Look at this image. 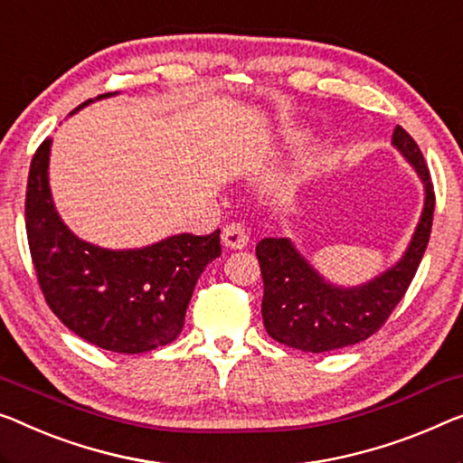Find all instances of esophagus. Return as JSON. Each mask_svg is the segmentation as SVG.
Instances as JSON below:
<instances>
[{
  "label": "esophagus",
  "mask_w": 463,
  "mask_h": 463,
  "mask_svg": "<svg viewBox=\"0 0 463 463\" xmlns=\"http://www.w3.org/2000/svg\"><path fill=\"white\" fill-rule=\"evenodd\" d=\"M222 243L231 250H243L250 243V232L241 222H231L222 231Z\"/></svg>",
  "instance_id": "34e87169"
}]
</instances>
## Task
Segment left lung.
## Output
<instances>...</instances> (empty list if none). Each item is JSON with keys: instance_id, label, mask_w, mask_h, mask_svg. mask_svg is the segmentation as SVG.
<instances>
[{"instance_id": "1", "label": "left lung", "mask_w": 463, "mask_h": 463, "mask_svg": "<svg viewBox=\"0 0 463 463\" xmlns=\"http://www.w3.org/2000/svg\"><path fill=\"white\" fill-rule=\"evenodd\" d=\"M392 145L424 184V210L403 258L364 285L339 287L324 279L291 239H261L255 247L264 279L261 318L274 341L309 354L349 347L374 335L403 299L430 239L434 189L411 135L397 127Z\"/></svg>"}]
</instances>
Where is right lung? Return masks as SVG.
Wrapping results in <instances>:
<instances>
[{
	"label": "right lung",
	"mask_w": 463,
	"mask_h": 463,
	"mask_svg": "<svg viewBox=\"0 0 463 463\" xmlns=\"http://www.w3.org/2000/svg\"><path fill=\"white\" fill-rule=\"evenodd\" d=\"M50 151L52 139L34 151L24 203L29 250L47 306L74 335L114 354H145L172 343L184 326L197 279L222 253L220 231L175 234L141 250L87 243L55 212Z\"/></svg>",
	"instance_id": "obj_1"
}]
</instances>
